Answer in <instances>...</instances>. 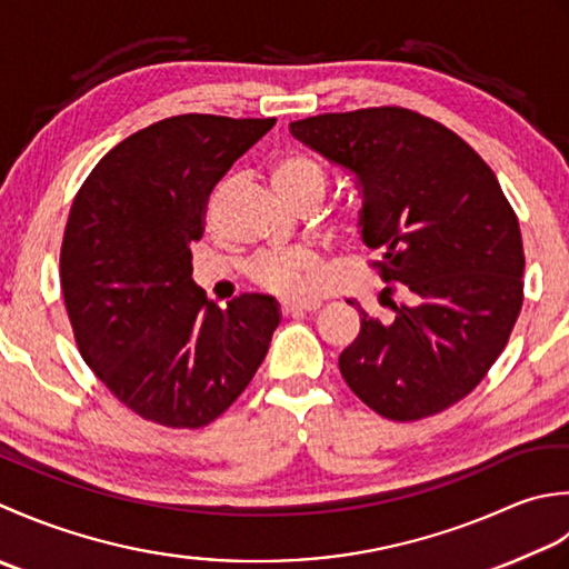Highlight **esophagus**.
Masks as SVG:
<instances>
[{
	"label": "esophagus",
	"instance_id": "34e87169",
	"mask_svg": "<svg viewBox=\"0 0 569 569\" xmlns=\"http://www.w3.org/2000/svg\"><path fill=\"white\" fill-rule=\"evenodd\" d=\"M321 301H284L282 315H301V311H317Z\"/></svg>",
	"mask_w": 569,
	"mask_h": 569
}]
</instances>
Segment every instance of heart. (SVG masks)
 <instances>
[{
    "instance_id": "b5f03b06",
    "label": "heart",
    "mask_w": 569,
    "mask_h": 569,
    "mask_svg": "<svg viewBox=\"0 0 569 569\" xmlns=\"http://www.w3.org/2000/svg\"><path fill=\"white\" fill-rule=\"evenodd\" d=\"M270 179L284 201L301 199V196H311V199L321 201L323 191H327V173H323L319 161L299 152H289L274 159ZM319 268L321 260L315 250L297 248L262 254L254 262L252 274L270 292L287 299H301L315 289Z\"/></svg>"
}]
</instances>
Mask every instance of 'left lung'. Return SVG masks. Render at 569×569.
Segmentation results:
<instances>
[{
    "instance_id": "1",
    "label": "left lung",
    "mask_w": 569,
    "mask_h": 569,
    "mask_svg": "<svg viewBox=\"0 0 569 569\" xmlns=\"http://www.w3.org/2000/svg\"><path fill=\"white\" fill-rule=\"evenodd\" d=\"M289 132L356 181L358 233L396 284L382 289L388 321L356 305L363 321L339 356L343 380L396 422L467 398L523 307V240L496 173L445 124L405 108L317 114ZM390 288L406 299L392 302Z\"/></svg>"
}]
</instances>
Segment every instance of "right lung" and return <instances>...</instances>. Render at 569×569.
Returning <instances> with one entry per match:
<instances>
[{"label":"right lung","mask_w":569,"mask_h":569,"mask_svg":"<svg viewBox=\"0 0 569 569\" xmlns=\"http://www.w3.org/2000/svg\"><path fill=\"white\" fill-rule=\"evenodd\" d=\"M268 120L179 114L98 161L66 223L61 289L83 361L149 422L196 430L248 388L280 323L270 295L218 309L193 282L206 201Z\"/></svg>","instance_id":"right-lung-1"}]
</instances>
